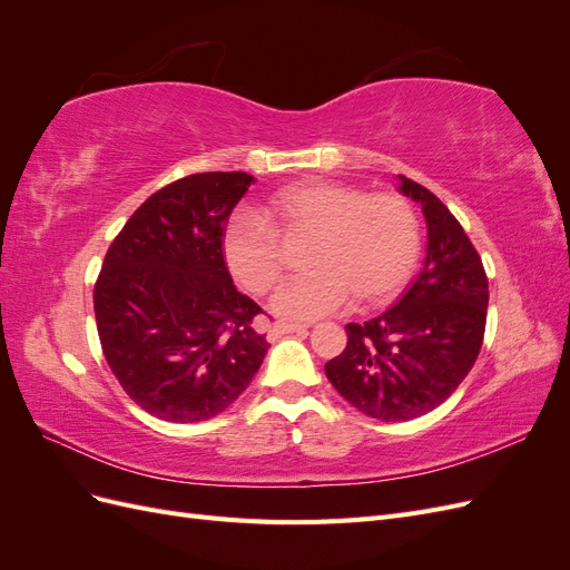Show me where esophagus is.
Masks as SVG:
<instances>
[{"instance_id": "obj_1", "label": "esophagus", "mask_w": 570, "mask_h": 570, "mask_svg": "<svg viewBox=\"0 0 570 570\" xmlns=\"http://www.w3.org/2000/svg\"><path fill=\"white\" fill-rule=\"evenodd\" d=\"M292 333H299V335H306L308 327L306 325H297V323H273L271 331H268V340H278L283 335H292Z\"/></svg>"}]
</instances>
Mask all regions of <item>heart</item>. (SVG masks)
I'll use <instances>...</instances> for the list:
<instances>
[{
    "mask_svg": "<svg viewBox=\"0 0 570 570\" xmlns=\"http://www.w3.org/2000/svg\"><path fill=\"white\" fill-rule=\"evenodd\" d=\"M264 218L237 214L223 230V256L230 273L254 295H266L283 278L281 237L312 239L306 268L273 297V312L314 321L356 302L381 306L411 281L421 256V220L396 193H375L308 180L273 197Z\"/></svg>",
    "mask_w": 570,
    "mask_h": 570,
    "instance_id": "b5f03b06",
    "label": "heart"
}]
</instances>
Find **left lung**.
<instances>
[{"mask_svg":"<svg viewBox=\"0 0 570 570\" xmlns=\"http://www.w3.org/2000/svg\"><path fill=\"white\" fill-rule=\"evenodd\" d=\"M428 226L419 278L385 314L347 323L327 381L371 419L402 423L438 409L473 368L488 321V275L461 223L423 185L400 176Z\"/></svg>","mask_w":570,"mask_h":570,"instance_id":"1","label":"left lung"}]
</instances>
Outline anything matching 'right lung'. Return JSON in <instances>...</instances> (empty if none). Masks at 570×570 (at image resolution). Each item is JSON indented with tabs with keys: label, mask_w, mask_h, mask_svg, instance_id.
<instances>
[{
	"label": "right lung",
	"mask_w": 570,
	"mask_h": 570,
	"mask_svg": "<svg viewBox=\"0 0 570 570\" xmlns=\"http://www.w3.org/2000/svg\"><path fill=\"white\" fill-rule=\"evenodd\" d=\"M252 183L243 170H214L161 187L101 264V352L130 400L161 421L226 411L268 352L252 325L262 306L237 292L223 258V228Z\"/></svg>",
	"instance_id": "right-lung-1"
}]
</instances>
